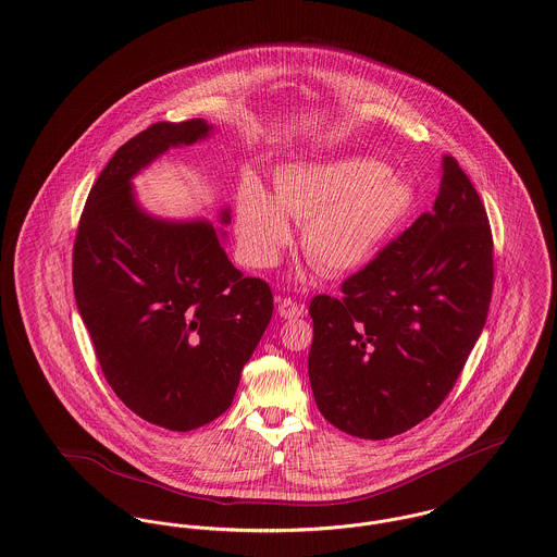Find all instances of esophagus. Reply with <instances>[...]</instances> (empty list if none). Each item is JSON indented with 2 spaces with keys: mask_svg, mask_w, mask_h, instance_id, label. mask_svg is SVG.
I'll list each match as a JSON object with an SVG mask.
<instances>
[{
  "mask_svg": "<svg viewBox=\"0 0 557 557\" xmlns=\"http://www.w3.org/2000/svg\"><path fill=\"white\" fill-rule=\"evenodd\" d=\"M277 311L284 320H293V318H300L305 313V307L295 302L293 298H277Z\"/></svg>",
  "mask_w": 557,
  "mask_h": 557,
  "instance_id": "obj_1",
  "label": "esophagus"
}]
</instances>
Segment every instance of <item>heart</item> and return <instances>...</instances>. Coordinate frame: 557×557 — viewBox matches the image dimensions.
I'll use <instances>...</instances> for the list:
<instances>
[{"instance_id":"1","label":"heart","mask_w":557,"mask_h":557,"mask_svg":"<svg viewBox=\"0 0 557 557\" xmlns=\"http://www.w3.org/2000/svg\"><path fill=\"white\" fill-rule=\"evenodd\" d=\"M414 203L408 181L381 162L347 158L288 165L275 174V197L244 183L235 227L242 257L257 269L275 267L305 225L302 250L326 273H349L370 261Z\"/></svg>"}]
</instances>
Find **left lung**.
<instances>
[{
	"mask_svg": "<svg viewBox=\"0 0 557 557\" xmlns=\"http://www.w3.org/2000/svg\"><path fill=\"white\" fill-rule=\"evenodd\" d=\"M486 208L455 158L440 194L338 296L311 298L309 381L327 423L387 440L453 392L482 327L494 284Z\"/></svg>",
	"mask_w": 557,
	"mask_h": 557,
	"instance_id": "8db88e82",
	"label": "left lung"
}]
</instances>
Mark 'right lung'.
<instances>
[{
    "mask_svg": "<svg viewBox=\"0 0 557 557\" xmlns=\"http://www.w3.org/2000/svg\"><path fill=\"white\" fill-rule=\"evenodd\" d=\"M208 132L187 120L132 136L92 185L73 244L75 302L107 383L170 431L230 408L273 313L269 284L231 264L210 223H165L134 203L131 178L143 165Z\"/></svg>",
    "mask_w": 557,
    "mask_h": 557,
    "instance_id": "1",
    "label": "right lung"
}]
</instances>
